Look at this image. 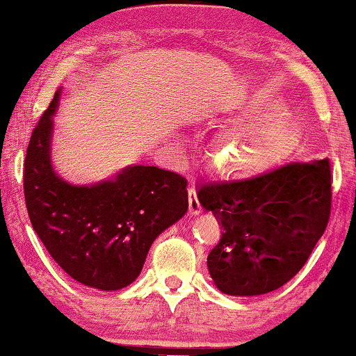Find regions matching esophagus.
I'll list each match as a JSON object with an SVG mask.
<instances>
[{
	"mask_svg": "<svg viewBox=\"0 0 356 356\" xmlns=\"http://www.w3.org/2000/svg\"><path fill=\"white\" fill-rule=\"evenodd\" d=\"M189 212L191 214H199V212H201V204H199L194 186L189 187Z\"/></svg>",
	"mask_w": 356,
	"mask_h": 356,
	"instance_id": "obj_1",
	"label": "esophagus"
}]
</instances>
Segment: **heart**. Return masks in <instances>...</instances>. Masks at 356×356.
I'll return each mask as SVG.
<instances>
[{
    "label": "heart",
    "instance_id": "b5f03b06",
    "mask_svg": "<svg viewBox=\"0 0 356 356\" xmlns=\"http://www.w3.org/2000/svg\"><path fill=\"white\" fill-rule=\"evenodd\" d=\"M244 110L251 120L224 130L209 149L211 162L227 177L261 172L281 157L291 140V120L277 100L256 97Z\"/></svg>",
    "mask_w": 356,
    "mask_h": 356
}]
</instances>
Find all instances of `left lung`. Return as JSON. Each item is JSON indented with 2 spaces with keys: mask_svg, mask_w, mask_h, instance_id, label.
Returning <instances> with one entry per match:
<instances>
[{
  "mask_svg": "<svg viewBox=\"0 0 356 356\" xmlns=\"http://www.w3.org/2000/svg\"><path fill=\"white\" fill-rule=\"evenodd\" d=\"M197 197L222 231L207 256L212 281L226 295H264L298 275L328 226L330 161L288 162L241 181L207 182Z\"/></svg>",
  "mask_w": 356,
  "mask_h": 356,
  "instance_id": "1",
  "label": "left lung"
}]
</instances>
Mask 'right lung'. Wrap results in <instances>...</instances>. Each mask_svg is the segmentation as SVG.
Returning a JSON list of instances; mask_svg holds the SVG:
<instances>
[{"label": "right lung", "instance_id": "obj_1", "mask_svg": "<svg viewBox=\"0 0 356 356\" xmlns=\"http://www.w3.org/2000/svg\"><path fill=\"white\" fill-rule=\"evenodd\" d=\"M58 92L31 132L23 189L31 226L67 275L104 291L140 275L154 239L186 214L187 179L134 165L92 187L61 181L50 164L51 115Z\"/></svg>", "mask_w": 356, "mask_h": 356}]
</instances>
